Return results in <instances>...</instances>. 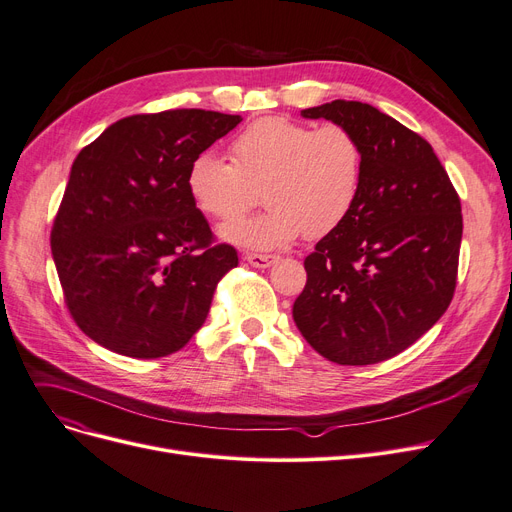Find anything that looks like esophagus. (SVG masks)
<instances>
[{"label":"esophagus","instance_id":"34e87169","mask_svg":"<svg viewBox=\"0 0 512 512\" xmlns=\"http://www.w3.org/2000/svg\"><path fill=\"white\" fill-rule=\"evenodd\" d=\"M244 259H247L253 268H270V265H274L278 261V255H265V253H247L244 255Z\"/></svg>","mask_w":512,"mask_h":512}]
</instances>
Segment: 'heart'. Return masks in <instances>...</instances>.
<instances>
[{
	"mask_svg": "<svg viewBox=\"0 0 512 512\" xmlns=\"http://www.w3.org/2000/svg\"><path fill=\"white\" fill-rule=\"evenodd\" d=\"M230 159L211 150L196 154L186 190L198 211L219 221L239 216L262 190L268 212L219 228L221 240L242 249L272 251L303 232L318 238L337 230L362 190V146L337 123L311 129L286 117H263L234 138Z\"/></svg>",
	"mask_w": 512,
	"mask_h": 512,
	"instance_id": "obj_1",
	"label": "heart"
}]
</instances>
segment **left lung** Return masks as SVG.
<instances>
[{
  "label": "left lung",
  "instance_id": "8db88e82",
  "mask_svg": "<svg viewBox=\"0 0 512 512\" xmlns=\"http://www.w3.org/2000/svg\"><path fill=\"white\" fill-rule=\"evenodd\" d=\"M305 119L347 127L364 154L358 203L305 257L293 305L326 360L366 366L408 349L448 309L462 240L460 198L427 140L379 108L332 100Z\"/></svg>",
  "mask_w": 512,
  "mask_h": 512
}]
</instances>
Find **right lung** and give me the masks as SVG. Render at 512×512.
<instances>
[{"label": "right lung", "instance_id": "right-lung-1", "mask_svg": "<svg viewBox=\"0 0 512 512\" xmlns=\"http://www.w3.org/2000/svg\"><path fill=\"white\" fill-rule=\"evenodd\" d=\"M240 121L201 108L133 115L77 154L52 257L66 307L98 345L127 358H165L205 324L215 286L238 255L213 244L186 171Z\"/></svg>", "mask_w": 512, "mask_h": 512}]
</instances>
